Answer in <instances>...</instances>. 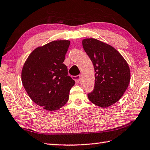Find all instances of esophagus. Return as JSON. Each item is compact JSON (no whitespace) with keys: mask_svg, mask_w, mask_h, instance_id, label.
Returning a JSON list of instances; mask_svg holds the SVG:
<instances>
[{"mask_svg":"<svg viewBox=\"0 0 150 150\" xmlns=\"http://www.w3.org/2000/svg\"><path fill=\"white\" fill-rule=\"evenodd\" d=\"M73 79L75 81L76 83H79V82L80 81V79H81V75H79L77 76H74V77H73Z\"/></svg>","mask_w":150,"mask_h":150,"instance_id":"obj_1","label":"esophagus"}]
</instances>
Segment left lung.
<instances>
[{
  "label": "left lung",
  "mask_w": 150,
  "mask_h": 150,
  "mask_svg": "<svg viewBox=\"0 0 150 150\" xmlns=\"http://www.w3.org/2000/svg\"><path fill=\"white\" fill-rule=\"evenodd\" d=\"M82 43L96 72L94 89L88 98L97 106L109 107L119 101L127 90L131 79L129 67L122 54L108 44L94 38H86Z\"/></svg>",
  "instance_id": "8db88e82"
}]
</instances>
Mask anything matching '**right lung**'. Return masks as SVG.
I'll return each instance as SVG.
<instances>
[{"label": "right lung", "mask_w": 150, "mask_h": 150, "mask_svg": "<svg viewBox=\"0 0 150 150\" xmlns=\"http://www.w3.org/2000/svg\"><path fill=\"white\" fill-rule=\"evenodd\" d=\"M69 44L68 40H57L38 47L23 67L21 80L26 92L45 110L54 111L63 107L75 83L63 64Z\"/></svg>", "instance_id": "1"}]
</instances>
